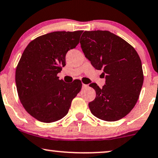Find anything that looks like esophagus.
Listing matches in <instances>:
<instances>
[{
	"label": "esophagus",
	"mask_w": 158,
	"mask_h": 158,
	"mask_svg": "<svg viewBox=\"0 0 158 158\" xmlns=\"http://www.w3.org/2000/svg\"><path fill=\"white\" fill-rule=\"evenodd\" d=\"M82 87H87V85H85V84H84V83H82Z\"/></svg>",
	"instance_id": "obj_1"
}]
</instances>
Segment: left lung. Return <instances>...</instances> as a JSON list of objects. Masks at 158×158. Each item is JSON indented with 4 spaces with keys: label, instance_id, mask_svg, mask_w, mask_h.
Listing matches in <instances>:
<instances>
[{
    "label": "left lung",
    "instance_id": "8db88e82",
    "mask_svg": "<svg viewBox=\"0 0 158 158\" xmlns=\"http://www.w3.org/2000/svg\"><path fill=\"white\" fill-rule=\"evenodd\" d=\"M81 39L85 57L105 77L102 88L90 84L96 94L88 104L90 112L102 120H119L135 107L141 90L143 74L139 56L132 45L109 31H85Z\"/></svg>",
    "mask_w": 158,
    "mask_h": 158
}]
</instances>
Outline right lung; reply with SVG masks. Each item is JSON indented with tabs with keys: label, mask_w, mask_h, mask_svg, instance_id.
Wrapping results in <instances>:
<instances>
[{
	"label": "right lung",
	"mask_w": 158,
	"mask_h": 158,
	"mask_svg": "<svg viewBox=\"0 0 158 158\" xmlns=\"http://www.w3.org/2000/svg\"><path fill=\"white\" fill-rule=\"evenodd\" d=\"M82 31H54L30 42L15 72L20 102L32 117L44 123L65 116L81 82L66 83L57 73L65 65V56L79 44Z\"/></svg>",
	"instance_id": "add662e5"
}]
</instances>
